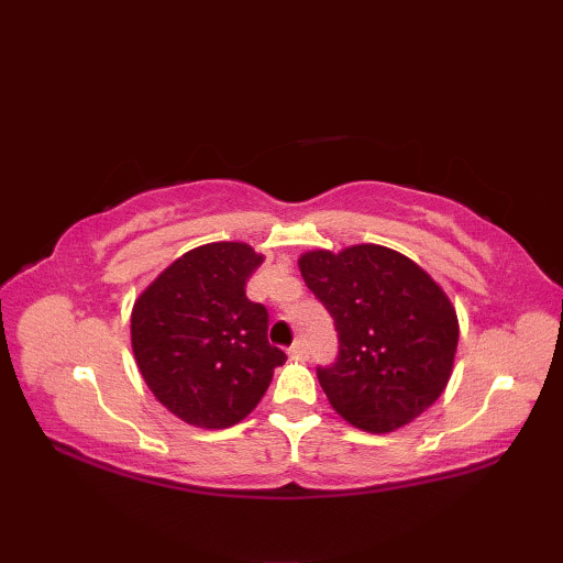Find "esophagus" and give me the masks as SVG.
Returning <instances> with one entry per match:
<instances>
[{"instance_id":"34e87169","label":"esophagus","mask_w":563,"mask_h":563,"mask_svg":"<svg viewBox=\"0 0 563 563\" xmlns=\"http://www.w3.org/2000/svg\"><path fill=\"white\" fill-rule=\"evenodd\" d=\"M290 355H295V357H302V361H307V357H309L307 343H305L302 339H297V341L290 345Z\"/></svg>"}]
</instances>
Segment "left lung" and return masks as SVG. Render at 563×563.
<instances>
[{"label": "left lung", "mask_w": 563, "mask_h": 563, "mask_svg": "<svg viewBox=\"0 0 563 563\" xmlns=\"http://www.w3.org/2000/svg\"><path fill=\"white\" fill-rule=\"evenodd\" d=\"M339 336L317 377L336 413L367 433L413 421L445 389L460 327L448 295L399 251L361 244L300 258Z\"/></svg>", "instance_id": "obj_1"}]
</instances>
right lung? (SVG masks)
<instances>
[{
    "label": "right lung",
    "mask_w": 563,
    "mask_h": 563,
    "mask_svg": "<svg viewBox=\"0 0 563 563\" xmlns=\"http://www.w3.org/2000/svg\"><path fill=\"white\" fill-rule=\"evenodd\" d=\"M261 263L239 242L198 246L135 302L130 331L140 373L154 397L190 426L242 421L288 357L268 343V309L246 297V280Z\"/></svg>",
    "instance_id": "1"
}]
</instances>
